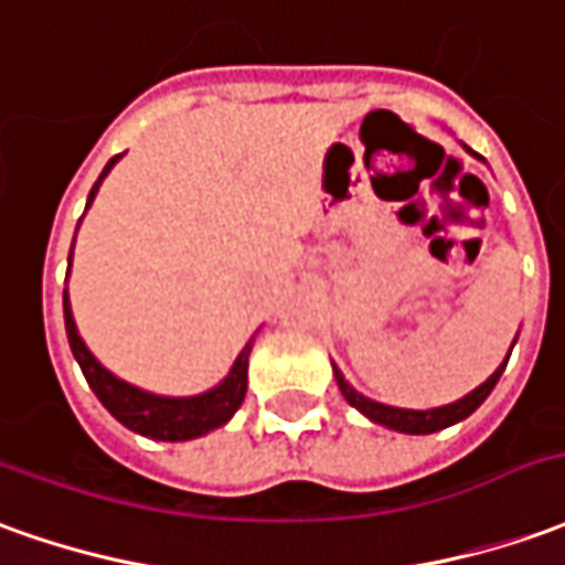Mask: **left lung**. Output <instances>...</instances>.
I'll return each mask as SVG.
<instances>
[{"instance_id":"8db88e82","label":"left lung","mask_w":565,"mask_h":565,"mask_svg":"<svg viewBox=\"0 0 565 565\" xmlns=\"http://www.w3.org/2000/svg\"><path fill=\"white\" fill-rule=\"evenodd\" d=\"M513 344H516V338H513ZM508 360H511V353L504 356V363L498 365L495 372H492V375H489L477 391H470L468 396H461V399H455V403H449V406H439V408H396V406H384V403H375V399H369V396L356 394L348 381H344V375L338 372V365H334V381H338V391L344 394V399H348L350 406L360 408L369 422L384 424V427L399 430V434H437V430H443V427H452V424L465 422L470 412H477V408L483 406V399L492 394V387H495L498 379H501V372H504Z\"/></svg>"}]
</instances>
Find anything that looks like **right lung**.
<instances>
[{
    "mask_svg": "<svg viewBox=\"0 0 565 565\" xmlns=\"http://www.w3.org/2000/svg\"><path fill=\"white\" fill-rule=\"evenodd\" d=\"M116 162H119V157H113L107 162V169L100 171V178H97L92 193H88V205L95 202L97 186L110 174ZM70 260H73V248H70ZM64 322H67L70 350L76 356V363H79L88 387L95 391L97 399L104 403V408L110 412L116 422L126 424L128 430H135L141 437L162 439V443L196 439L202 434L221 427V424L231 422L233 412L243 406L245 387H248V353H252V341L236 356V363L227 372V379L221 381L217 387H212V391H205L200 396H157L147 394L141 387H135V384H128V381L116 379L113 372H107L104 365L97 363L95 353L85 348V341L76 332V320H73V310H70L67 289H64Z\"/></svg>",
    "mask_w": 565,
    "mask_h": 565,
    "instance_id": "add662e5",
    "label": "right lung"
}]
</instances>
